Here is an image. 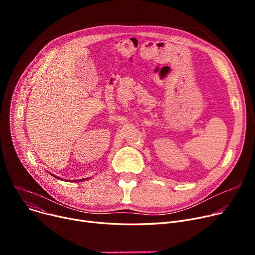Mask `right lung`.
<instances>
[{"mask_svg": "<svg viewBox=\"0 0 255 255\" xmlns=\"http://www.w3.org/2000/svg\"><path fill=\"white\" fill-rule=\"evenodd\" d=\"M52 176H53V175H52ZM56 178L58 179V177H56ZM61 180H62V179H61ZM86 180H88V179H86ZM80 181H85V179H83V180H79V182H80ZM75 182H77V180H75Z\"/></svg>", "mask_w": 255, "mask_h": 255, "instance_id": "right-lung-1", "label": "right lung"}]
</instances>
